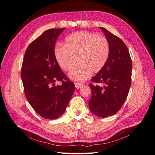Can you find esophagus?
Listing matches in <instances>:
<instances>
[{"label": "esophagus", "mask_w": 155, "mask_h": 155, "mask_svg": "<svg viewBox=\"0 0 155 155\" xmlns=\"http://www.w3.org/2000/svg\"><path fill=\"white\" fill-rule=\"evenodd\" d=\"M74 85H75V87H76V88L78 89H80V88H81L82 87H83V85L82 84H79V83H78V82H75L74 83Z\"/></svg>", "instance_id": "obj_1"}]
</instances>
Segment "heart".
Wrapping results in <instances>:
<instances>
[{
    "label": "heart",
    "instance_id": "obj_1",
    "mask_svg": "<svg viewBox=\"0 0 155 155\" xmlns=\"http://www.w3.org/2000/svg\"><path fill=\"white\" fill-rule=\"evenodd\" d=\"M110 52L106 38L88 31H78L69 35L65 45L54 49V54L63 70L68 71L78 62V65L69 73V77L81 83L91 73L101 71L106 64Z\"/></svg>",
    "mask_w": 155,
    "mask_h": 155
}]
</instances>
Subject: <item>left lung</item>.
Segmentation results:
<instances>
[{"label":"left lung","instance_id":"obj_1","mask_svg":"<svg viewBox=\"0 0 155 155\" xmlns=\"http://www.w3.org/2000/svg\"><path fill=\"white\" fill-rule=\"evenodd\" d=\"M101 28L109 44L107 61L101 71L91 78L92 95L89 101L91 111L105 118L116 114L127 97L131 84L132 62L126 45L106 28ZM96 83H103L100 87Z\"/></svg>","mask_w":155,"mask_h":155}]
</instances>
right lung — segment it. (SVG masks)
I'll return each instance as SVG.
<instances>
[{
    "instance_id": "obj_1",
    "label": "right lung",
    "mask_w": 155,
    "mask_h": 155,
    "mask_svg": "<svg viewBox=\"0 0 155 155\" xmlns=\"http://www.w3.org/2000/svg\"><path fill=\"white\" fill-rule=\"evenodd\" d=\"M66 28L50 29L29 45L23 59L21 78L28 102L42 117L54 120L66 111L75 86L60 68L54 45ZM61 81V86L55 82Z\"/></svg>"
}]
</instances>
